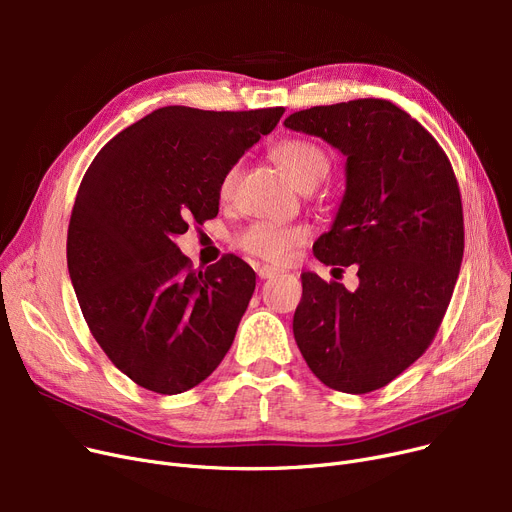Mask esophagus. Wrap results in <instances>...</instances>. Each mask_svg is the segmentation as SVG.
<instances>
[{"instance_id": "1", "label": "esophagus", "mask_w": 512, "mask_h": 512, "mask_svg": "<svg viewBox=\"0 0 512 512\" xmlns=\"http://www.w3.org/2000/svg\"><path fill=\"white\" fill-rule=\"evenodd\" d=\"M280 274L278 267H272V265H257V276L261 280H270V278H276Z\"/></svg>"}]
</instances>
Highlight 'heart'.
Instances as JSON below:
<instances>
[{
  "instance_id": "heart-1",
  "label": "heart",
  "mask_w": 512,
  "mask_h": 512,
  "mask_svg": "<svg viewBox=\"0 0 512 512\" xmlns=\"http://www.w3.org/2000/svg\"><path fill=\"white\" fill-rule=\"evenodd\" d=\"M274 157L282 170L294 180L299 188L307 191L311 186H317L330 172V157L317 143L307 139H286L274 149ZM238 176V168L234 166L228 170V174L222 178L220 195L222 199H228L234 191ZM307 228L303 226H284L257 220L249 226L236 232L234 240L238 249H242L249 255H255L265 261H284L290 251L301 245L307 238Z\"/></svg>"
}]
</instances>
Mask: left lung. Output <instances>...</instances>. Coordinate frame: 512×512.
Listing matches in <instances>:
<instances>
[{
    "instance_id": "8db88e82",
    "label": "left lung",
    "mask_w": 512,
    "mask_h": 512,
    "mask_svg": "<svg viewBox=\"0 0 512 512\" xmlns=\"http://www.w3.org/2000/svg\"><path fill=\"white\" fill-rule=\"evenodd\" d=\"M284 126L346 157V191L313 255L359 267V288L301 274L292 332L328 388L390 384L432 344L459 278L465 228L459 182L438 141L386 99L294 112Z\"/></svg>"
}]
</instances>
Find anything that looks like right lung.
I'll use <instances>...</instances> for the list:
<instances>
[{
  "label": "right lung",
  "instance_id": "right-lung-1",
  "mask_svg": "<svg viewBox=\"0 0 512 512\" xmlns=\"http://www.w3.org/2000/svg\"><path fill=\"white\" fill-rule=\"evenodd\" d=\"M282 114L159 107L118 132L80 182L70 280L93 338L134 384L180 394L226 357L255 272L236 255L197 272L174 240L218 215L222 178Z\"/></svg>",
  "mask_w": 512,
  "mask_h": 512
}]
</instances>
